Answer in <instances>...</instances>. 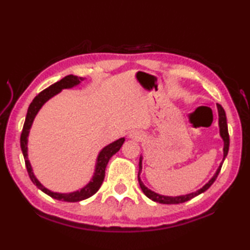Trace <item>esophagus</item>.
I'll return each mask as SVG.
<instances>
[{"label": "esophagus", "instance_id": "1", "mask_svg": "<svg viewBox=\"0 0 250 250\" xmlns=\"http://www.w3.org/2000/svg\"><path fill=\"white\" fill-rule=\"evenodd\" d=\"M130 137H131V139H134V140H141L142 135H141V133H139V132L133 131V132H131V133H130Z\"/></svg>", "mask_w": 250, "mask_h": 250}]
</instances>
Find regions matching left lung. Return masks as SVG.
<instances>
[{"mask_svg":"<svg viewBox=\"0 0 250 250\" xmlns=\"http://www.w3.org/2000/svg\"><path fill=\"white\" fill-rule=\"evenodd\" d=\"M217 108H218V116H219V131H220V136L221 139L224 140V159H222V162L220 163L219 167L217 168V171L215 173V175L213 177L209 179V182L205 184L203 187L201 189L194 191V192H191L188 194H185V195H178V196H167V195H161L159 193H156L155 191H151L150 189H148L146 186L142 183V180L140 178V174L142 172V160H143V157L141 156L140 158V164H139V183L141 186V189L144 194L147 196V198H149L150 200L158 202V203H161V204H179V203H184V202H187L191 199H193L194 196L199 195L201 193L205 192V191L208 189L211 185L214 184V182L216 180L217 176H218V174L221 169L222 167V163H224L225 159L228 155V151H229V145H230V139H229V132H228V125H227V117H226V111L225 109L222 108V106L220 104H217Z\"/></svg>","mask_w":250,"mask_h":250,"instance_id":"1","label":"left lung"}]
</instances>
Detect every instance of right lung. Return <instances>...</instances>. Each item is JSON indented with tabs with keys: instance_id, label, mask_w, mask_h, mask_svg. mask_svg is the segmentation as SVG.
I'll return each mask as SVG.
<instances>
[{
	"instance_id": "right-lung-1",
	"label": "right lung",
	"mask_w": 250,
	"mask_h": 250,
	"mask_svg": "<svg viewBox=\"0 0 250 250\" xmlns=\"http://www.w3.org/2000/svg\"><path fill=\"white\" fill-rule=\"evenodd\" d=\"M83 81V77L67 75L64 78H62L61 81L55 83L54 84H51V86L46 88L45 90H43V91L37 94L29 106L28 113H26L25 121L23 125V129H22V132H21V136H20V147H21V150H22V155L24 158L26 171H28V174L32 180V183H33L37 188L43 191V192L51 196V198L59 201H64V202H79V201L86 200L97 192L104 180L105 168H106V166H107L109 159L113 157L117 151H119L122 144L125 143V137H121V139L110 143V144L107 146H105L103 149L100 151L97 159V164H95V169H94L92 179L90 180L89 184H87L81 190L74 191V192H71V193H58L45 188L44 186L37 180L28 159V136H29L30 129L32 126V124H33L35 116L37 115V113H39V110L42 108V106H43L49 99H51L52 97H55L56 94L61 92V90L75 87L77 84L81 83V82Z\"/></svg>"
}]
</instances>
